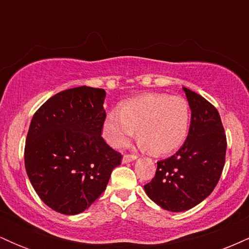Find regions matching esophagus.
Masks as SVG:
<instances>
[{
    "label": "esophagus",
    "mask_w": 249,
    "mask_h": 249,
    "mask_svg": "<svg viewBox=\"0 0 249 249\" xmlns=\"http://www.w3.org/2000/svg\"><path fill=\"white\" fill-rule=\"evenodd\" d=\"M137 159V156H134V154H125L124 157H123V162L124 164H126V162H130V161H133Z\"/></svg>",
    "instance_id": "obj_1"
}]
</instances>
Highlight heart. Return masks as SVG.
<instances>
[{
    "label": "heart",
    "mask_w": 249,
    "mask_h": 249,
    "mask_svg": "<svg viewBox=\"0 0 249 249\" xmlns=\"http://www.w3.org/2000/svg\"><path fill=\"white\" fill-rule=\"evenodd\" d=\"M190 107L180 96L148 93L130 99L122 110H112L105 118L103 133L112 146H125L136 128L141 146L154 154L170 153L186 138Z\"/></svg>",
    "instance_id": "heart-1"
}]
</instances>
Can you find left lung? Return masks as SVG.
Masks as SVG:
<instances>
[{
    "mask_svg": "<svg viewBox=\"0 0 249 249\" xmlns=\"http://www.w3.org/2000/svg\"><path fill=\"white\" fill-rule=\"evenodd\" d=\"M191 124L178 152L157 162L154 178L144 186L152 201L170 212H184L212 193L225 165L226 134L215 107L187 88Z\"/></svg>",
    "mask_w": 249,
    "mask_h": 249,
    "instance_id": "obj_1",
    "label": "left lung"
}]
</instances>
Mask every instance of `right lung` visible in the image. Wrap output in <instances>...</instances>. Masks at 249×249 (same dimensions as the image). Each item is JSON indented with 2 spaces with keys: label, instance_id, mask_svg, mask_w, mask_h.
Instances as JSON below:
<instances>
[{
  "label": "right lung",
  "instance_id": "add662e5",
  "mask_svg": "<svg viewBox=\"0 0 249 249\" xmlns=\"http://www.w3.org/2000/svg\"><path fill=\"white\" fill-rule=\"evenodd\" d=\"M105 96L103 89H68L48 99L31 119L25 170L42 201L56 212H84L121 165L122 154L101 136Z\"/></svg>",
  "mask_w": 249,
  "mask_h": 249
}]
</instances>
